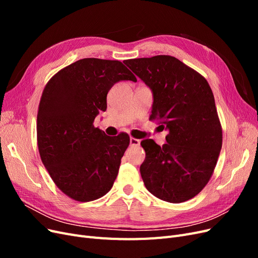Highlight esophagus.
Wrapping results in <instances>:
<instances>
[{
	"label": "esophagus",
	"mask_w": 258,
	"mask_h": 258,
	"mask_svg": "<svg viewBox=\"0 0 258 258\" xmlns=\"http://www.w3.org/2000/svg\"><path fill=\"white\" fill-rule=\"evenodd\" d=\"M140 140L139 139H136V138H134V137H131L130 138V145L131 146H138V145H140Z\"/></svg>",
	"instance_id": "esophagus-1"
}]
</instances>
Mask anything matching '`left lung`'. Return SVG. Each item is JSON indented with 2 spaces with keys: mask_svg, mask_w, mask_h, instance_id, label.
I'll return each instance as SVG.
<instances>
[{
  "mask_svg": "<svg viewBox=\"0 0 258 258\" xmlns=\"http://www.w3.org/2000/svg\"><path fill=\"white\" fill-rule=\"evenodd\" d=\"M153 91L151 120L168 130L167 143L141 142L140 172L147 190L172 204L194 198L210 181L220 156L223 132L207 80L167 54L124 60Z\"/></svg>",
  "mask_w": 258,
  "mask_h": 258,
  "instance_id": "left-lung-1",
  "label": "left lung"
}]
</instances>
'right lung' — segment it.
<instances>
[{
    "mask_svg": "<svg viewBox=\"0 0 258 258\" xmlns=\"http://www.w3.org/2000/svg\"><path fill=\"white\" fill-rule=\"evenodd\" d=\"M119 81L137 77L118 60L85 58L54 74L37 111V146L53 183L81 202L110 191L130 143L126 132L108 137L93 126L106 96Z\"/></svg>",
    "mask_w": 258,
    "mask_h": 258,
    "instance_id": "right-lung-1",
    "label": "right lung"
}]
</instances>
